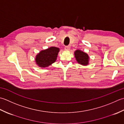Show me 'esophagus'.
Returning a JSON list of instances; mask_svg holds the SVG:
<instances>
[{"instance_id":"esophagus-1","label":"esophagus","mask_w":124,"mask_h":124,"mask_svg":"<svg viewBox=\"0 0 124 124\" xmlns=\"http://www.w3.org/2000/svg\"><path fill=\"white\" fill-rule=\"evenodd\" d=\"M70 49V47L69 46H66L65 47V50L66 51H69Z\"/></svg>"}]
</instances>
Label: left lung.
Here are the masks:
<instances>
[{
  "mask_svg": "<svg viewBox=\"0 0 124 124\" xmlns=\"http://www.w3.org/2000/svg\"><path fill=\"white\" fill-rule=\"evenodd\" d=\"M74 56L78 63L83 66L89 64V57L88 54L80 50H77L74 51Z\"/></svg>",
  "mask_w": 124,
  "mask_h": 124,
  "instance_id": "8db88e82",
  "label": "left lung"
}]
</instances>
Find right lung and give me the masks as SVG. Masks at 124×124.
I'll use <instances>...</instances> for the list:
<instances>
[{"label": "right lung", "instance_id": "right-lung-1", "mask_svg": "<svg viewBox=\"0 0 124 124\" xmlns=\"http://www.w3.org/2000/svg\"><path fill=\"white\" fill-rule=\"evenodd\" d=\"M59 51V48L54 46L42 50L35 57L36 64L39 67H47L56 61Z\"/></svg>", "mask_w": 124, "mask_h": 124}]
</instances>
